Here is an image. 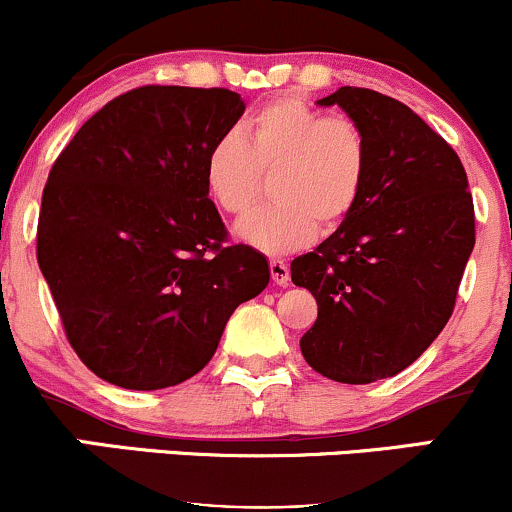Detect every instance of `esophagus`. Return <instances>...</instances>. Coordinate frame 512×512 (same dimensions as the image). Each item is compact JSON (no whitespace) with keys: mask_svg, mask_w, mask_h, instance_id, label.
Returning <instances> with one entry per match:
<instances>
[{"mask_svg":"<svg viewBox=\"0 0 512 512\" xmlns=\"http://www.w3.org/2000/svg\"><path fill=\"white\" fill-rule=\"evenodd\" d=\"M269 272H272V281L279 286H286L291 281V272H289V264L284 260H272L269 262Z\"/></svg>","mask_w":512,"mask_h":512,"instance_id":"obj_1","label":"esophagus"}]
</instances>
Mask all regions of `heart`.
I'll return each instance as SVG.
<instances>
[{"label":"heart","instance_id":"heart-1","mask_svg":"<svg viewBox=\"0 0 512 512\" xmlns=\"http://www.w3.org/2000/svg\"><path fill=\"white\" fill-rule=\"evenodd\" d=\"M370 146L363 127L330 115L303 98H274L240 127L209 146L204 187L226 214H245L272 170L274 202L250 211L236 233L252 248L291 252L305 248L320 228L330 233L354 214L368 182Z\"/></svg>","mask_w":512,"mask_h":512}]
</instances>
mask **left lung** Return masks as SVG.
Wrapping results in <instances>:
<instances>
[{
    "mask_svg": "<svg viewBox=\"0 0 512 512\" xmlns=\"http://www.w3.org/2000/svg\"><path fill=\"white\" fill-rule=\"evenodd\" d=\"M317 103L363 127L370 168L354 214L291 262L317 301L301 351L325 378L366 385L411 366L448 325L474 248L472 192L460 156L404 103L356 86Z\"/></svg>",
    "mask_w": 512,
    "mask_h": 512,
    "instance_id": "1",
    "label": "left lung"
}]
</instances>
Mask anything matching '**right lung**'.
I'll return each mask as SVG.
<instances>
[{
  "mask_svg": "<svg viewBox=\"0 0 512 512\" xmlns=\"http://www.w3.org/2000/svg\"><path fill=\"white\" fill-rule=\"evenodd\" d=\"M245 103L228 88L139 86L103 105L52 163L38 264L88 370L125 390L185 383L228 317L269 284L231 245L204 158Z\"/></svg>",
  "mask_w": 512,
  "mask_h": 512,
  "instance_id": "add662e5",
  "label": "right lung"
}]
</instances>
